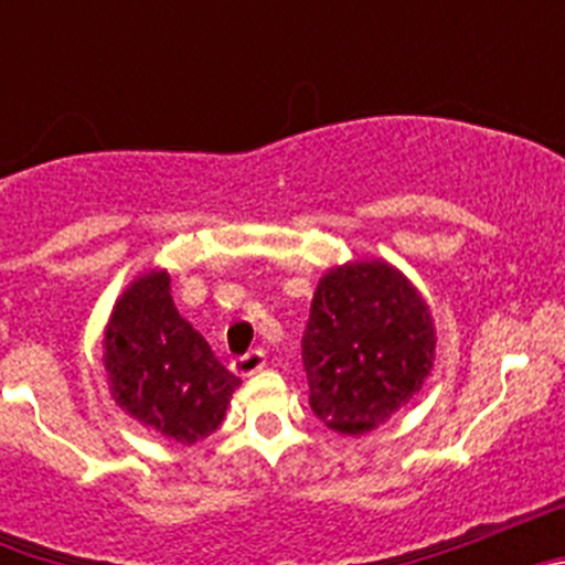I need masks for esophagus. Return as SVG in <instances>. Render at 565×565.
<instances>
[{
	"mask_svg": "<svg viewBox=\"0 0 565 565\" xmlns=\"http://www.w3.org/2000/svg\"><path fill=\"white\" fill-rule=\"evenodd\" d=\"M263 367H266V353L259 351V348H254V351L232 359V371L237 373V376H252V373L263 371Z\"/></svg>",
	"mask_w": 565,
	"mask_h": 565,
	"instance_id": "34e87169",
	"label": "esophagus"
}]
</instances>
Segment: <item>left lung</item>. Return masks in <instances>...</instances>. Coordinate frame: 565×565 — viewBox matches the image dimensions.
<instances>
[{"label": "left lung", "mask_w": 565, "mask_h": 565, "mask_svg": "<svg viewBox=\"0 0 565 565\" xmlns=\"http://www.w3.org/2000/svg\"><path fill=\"white\" fill-rule=\"evenodd\" d=\"M436 328L422 294L384 259L331 268L313 291L302 337L311 411L331 430L362 436L422 391Z\"/></svg>", "instance_id": "obj_1"}]
</instances>
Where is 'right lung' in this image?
Wrapping results in <instances>:
<instances>
[{
    "instance_id": "obj_1",
    "label": "right lung",
    "mask_w": 565,
    "mask_h": 565,
    "mask_svg": "<svg viewBox=\"0 0 565 565\" xmlns=\"http://www.w3.org/2000/svg\"><path fill=\"white\" fill-rule=\"evenodd\" d=\"M104 367L118 407L174 444L212 436L239 387L178 313L167 271L141 274L118 297L104 331Z\"/></svg>"
}]
</instances>
